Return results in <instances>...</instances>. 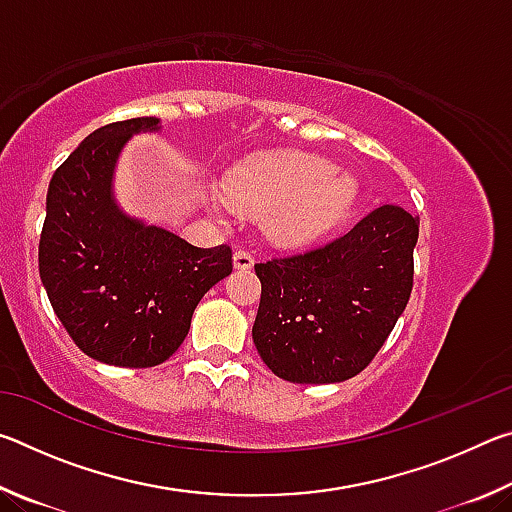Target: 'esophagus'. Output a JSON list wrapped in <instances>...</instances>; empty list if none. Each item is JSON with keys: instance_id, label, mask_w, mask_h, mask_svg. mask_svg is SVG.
I'll list each match as a JSON object with an SVG mask.
<instances>
[{"instance_id": "obj_1", "label": "esophagus", "mask_w": 512, "mask_h": 512, "mask_svg": "<svg viewBox=\"0 0 512 512\" xmlns=\"http://www.w3.org/2000/svg\"><path fill=\"white\" fill-rule=\"evenodd\" d=\"M232 264H235V268H239V271H248V268H253L255 257L250 255L248 250H235V255H232Z\"/></svg>"}]
</instances>
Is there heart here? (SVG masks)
Listing matches in <instances>:
<instances>
[{"label":"heart","instance_id":"obj_1","mask_svg":"<svg viewBox=\"0 0 512 512\" xmlns=\"http://www.w3.org/2000/svg\"><path fill=\"white\" fill-rule=\"evenodd\" d=\"M221 192L207 196L214 219H228L232 205L264 214L266 237L275 246L305 248L350 219L359 180L318 155L255 153L225 171Z\"/></svg>","mask_w":512,"mask_h":512}]
</instances>
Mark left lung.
I'll list each match as a JSON object with an SVG mask.
<instances>
[{
    "instance_id": "left-lung-1",
    "label": "left lung",
    "mask_w": 512,
    "mask_h": 512,
    "mask_svg": "<svg viewBox=\"0 0 512 512\" xmlns=\"http://www.w3.org/2000/svg\"><path fill=\"white\" fill-rule=\"evenodd\" d=\"M418 216L381 205L332 244L255 264L253 341L277 377L336 384L375 359L409 302Z\"/></svg>"
}]
</instances>
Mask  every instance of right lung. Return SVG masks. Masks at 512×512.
<instances>
[{"label": "right lung", "mask_w": 512, "mask_h": 512, "mask_svg": "<svg viewBox=\"0 0 512 512\" xmlns=\"http://www.w3.org/2000/svg\"><path fill=\"white\" fill-rule=\"evenodd\" d=\"M160 119L101 126L60 164L47 192L40 277L74 343L108 366L151 368L185 341L194 309L232 273L228 246L196 248L124 212L115 169L126 142Z\"/></svg>", "instance_id": "obj_1"}]
</instances>
